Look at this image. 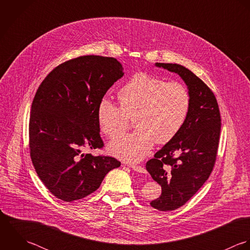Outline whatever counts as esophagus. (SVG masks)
Instances as JSON below:
<instances>
[{
	"label": "esophagus",
	"instance_id": "obj_1",
	"mask_svg": "<svg viewBox=\"0 0 250 250\" xmlns=\"http://www.w3.org/2000/svg\"><path fill=\"white\" fill-rule=\"evenodd\" d=\"M129 167H130L132 170H134V171H136V172H138V173H143V174L146 173V169H145L144 167H142V166L135 165V164H129Z\"/></svg>",
	"mask_w": 250,
	"mask_h": 250
}]
</instances>
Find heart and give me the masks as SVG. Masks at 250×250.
Here are the masks:
<instances>
[{
	"label": "heart",
	"mask_w": 250,
	"mask_h": 250,
	"mask_svg": "<svg viewBox=\"0 0 250 250\" xmlns=\"http://www.w3.org/2000/svg\"><path fill=\"white\" fill-rule=\"evenodd\" d=\"M121 107L102 100L98 107L100 129L110 138L121 134L128 117L135 116L134 132L114 139L109 151L128 162L143 159L154 142L166 144L183 127L190 109L188 89L179 82L137 73L119 91Z\"/></svg>",
	"instance_id": "1"
}]
</instances>
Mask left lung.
<instances>
[{
	"mask_svg": "<svg viewBox=\"0 0 250 250\" xmlns=\"http://www.w3.org/2000/svg\"><path fill=\"white\" fill-rule=\"evenodd\" d=\"M154 65L177 73L190 96V109L183 127L146 164L162 190L150 206L167 211L185 205L208 179L216 158L221 120L213 93L192 71L177 63Z\"/></svg>",
	"mask_w": 250,
	"mask_h": 250,
	"instance_id": "1",
	"label": "left lung"
}]
</instances>
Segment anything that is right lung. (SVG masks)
<instances>
[{
    "label": "right lung",
    "mask_w": 250,
    "mask_h": 250,
    "mask_svg": "<svg viewBox=\"0 0 250 250\" xmlns=\"http://www.w3.org/2000/svg\"><path fill=\"white\" fill-rule=\"evenodd\" d=\"M124 74L115 58L82 56L54 68L39 87L29 125L31 158L57 198L71 202L88 196L109 171L121 166L114 157L82 150L103 147L98 107Z\"/></svg>",
    "instance_id": "1"
}]
</instances>
